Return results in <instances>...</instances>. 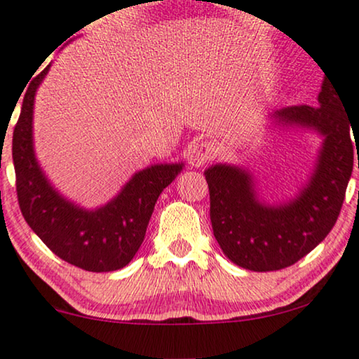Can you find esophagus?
Wrapping results in <instances>:
<instances>
[{
	"instance_id": "obj_1",
	"label": "esophagus",
	"mask_w": 359,
	"mask_h": 359,
	"mask_svg": "<svg viewBox=\"0 0 359 359\" xmlns=\"http://www.w3.org/2000/svg\"><path fill=\"white\" fill-rule=\"evenodd\" d=\"M215 156V151H213V146L208 142H198L190 149L189 152V164L192 167H202L205 165L210 158Z\"/></svg>"
}]
</instances>
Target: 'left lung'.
<instances>
[{
	"label": "left lung",
	"instance_id": "obj_1",
	"mask_svg": "<svg viewBox=\"0 0 359 359\" xmlns=\"http://www.w3.org/2000/svg\"><path fill=\"white\" fill-rule=\"evenodd\" d=\"M348 96L323 79L318 106H292L270 114L269 129L316 134L321 146L306 182L292 198L270 203L243 165L212 164L203 172L210 190V220L222 252L252 271L287 269L325 240L341 210L353 172L356 126L346 116ZM359 169V158H358Z\"/></svg>",
	"mask_w": 359,
	"mask_h": 359
}]
</instances>
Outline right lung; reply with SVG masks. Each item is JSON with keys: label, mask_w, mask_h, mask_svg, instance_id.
<instances>
[{"label": "right lung", "mask_w": 359, "mask_h": 359, "mask_svg": "<svg viewBox=\"0 0 359 359\" xmlns=\"http://www.w3.org/2000/svg\"><path fill=\"white\" fill-rule=\"evenodd\" d=\"M49 67L31 81L13 133L16 192L25 220L59 258L88 271L121 270L146 237L158 195L172 184L184 162L152 164L137 170L107 203L86 208L51 184L34 151V97Z\"/></svg>", "instance_id": "add662e5"}]
</instances>
